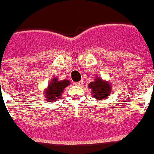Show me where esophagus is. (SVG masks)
Listing matches in <instances>:
<instances>
[{
    "mask_svg": "<svg viewBox=\"0 0 154 154\" xmlns=\"http://www.w3.org/2000/svg\"><path fill=\"white\" fill-rule=\"evenodd\" d=\"M83 84V81H77V82H75L74 85H77V86H81Z\"/></svg>",
    "mask_w": 154,
    "mask_h": 154,
    "instance_id": "34e87169",
    "label": "esophagus"
}]
</instances>
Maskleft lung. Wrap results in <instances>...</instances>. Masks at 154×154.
<instances>
[{"label":"left lung","mask_w":154,"mask_h":154,"mask_svg":"<svg viewBox=\"0 0 154 154\" xmlns=\"http://www.w3.org/2000/svg\"><path fill=\"white\" fill-rule=\"evenodd\" d=\"M89 88L91 89V95L95 99L105 100L109 96L112 91V87L108 81H103L99 77H95V81L88 85Z\"/></svg>","instance_id":"1"}]
</instances>
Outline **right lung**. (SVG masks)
Returning <instances> with one entry per match:
<instances>
[{"mask_svg":"<svg viewBox=\"0 0 154 154\" xmlns=\"http://www.w3.org/2000/svg\"><path fill=\"white\" fill-rule=\"evenodd\" d=\"M70 84L68 80L59 81L57 77L51 79V82L48 84V88L45 90V99L47 102L56 101L60 98L64 88Z\"/></svg>","mask_w":154,"mask_h":154,"instance_id":"add662e5","label":"right lung"}]
</instances>
